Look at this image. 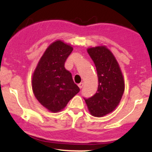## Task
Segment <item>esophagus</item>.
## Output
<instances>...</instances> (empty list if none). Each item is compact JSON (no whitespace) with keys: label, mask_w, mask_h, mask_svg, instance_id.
Returning <instances> with one entry per match:
<instances>
[{"label":"esophagus","mask_w":152,"mask_h":152,"mask_svg":"<svg viewBox=\"0 0 152 152\" xmlns=\"http://www.w3.org/2000/svg\"><path fill=\"white\" fill-rule=\"evenodd\" d=\"M83 85H84L83 83H80V84H79V85H78V86H79V87L80 89H82V87H83Z\"/></svg>","instance_id":"34e87169"}]
</instances>
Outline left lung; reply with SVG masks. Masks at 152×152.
<instances>
[{
    "instance_id": "left-lung-1",
    "label": "left lung",
    "mask_w": 152,
    "mask_h": 152,
    "mask_svg": "<svg viewBox=\"0 0 152 152\" xmlns=\"http://www.w3.org/2000/svg\"><path fill=\"white\" fill-rule=\"evenodd\" d=\"M94 62L99 78L96 93L84 99L92 115L102 117L111 113L118 105L124 91V81L118 63L105 46L87 50Z\"/></svg>"
}]
</instances>
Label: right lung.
<instances>
[{
    "instance_id": "obj_1",
    "label": "right lung",
    "mask_w": 152,
    "mask_h": 152,
    "mask_svg": "<svg viewBox=\"0 0 152 152\" xmlns=\"http://www.w3.org/2000/svg\"><path fill=\"white\" fill-rule=\"evenodd\" d=\"M73 48L60 40L50 45L41 57L32 77V89L38 102L53 113L65 107L80 89L65 62Z\"/></svg>"
}]
</instances>
